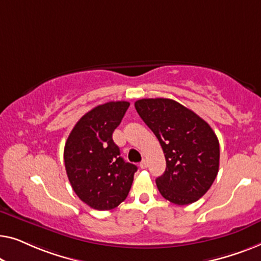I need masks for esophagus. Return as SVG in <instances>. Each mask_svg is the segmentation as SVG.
Returning <instances> with one entry per match:
<instances>
[{"mask_svg":"<svg viewBox=\"0 0 261 261\" xmlns=\"http://www.w3.org/2000/svg\"><path fill=\"white\" fill-rule=\"evenodd\" d=\"M139 167H141V169H145L146 167H148V162H146V160H143L141 163H139Z\"/></svg>","mask_w":261,"mask_h":261,"instance_id":"34e87169","label":"esophagus"}]
</instances>
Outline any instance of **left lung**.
Masks as SVG:
<instances>
[{"label":"left lung","mask_w":261,"mask_h":261,"mask_svg":"<svg viewBox=\"0 0 261 261\" xmlns=\"http://www.w3.org/2000/svg\"><path fill=\"white\" fill-rule=\"evenodd\" d=\"M135 108L166 156V171L156 178L161 195L178 205L195 202L208 192L219 171L215 132L195 112L172 99H139Z\"/></svg>","instance_id":"left-lung-1"}]
</instances>
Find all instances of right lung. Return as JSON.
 <instances>
[{"label": "right lung", "mask_w": 261, "mask_h": 261, "mask_svg": "<svg viewBox=\"0 0 261 261\" xmlns=\"http://www.w3.org/2000/svg\"><path fill=\"white\" fill-rule=\"evenodd\" d=\"M130 102L109 101L85 113L65 144L64 160L69 183L83 202L97 211H110L123 202L137 171L120 157L112 134Z\"/></svg>", "instance_id": "1"}]
</instances>
